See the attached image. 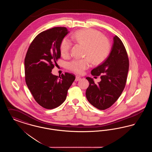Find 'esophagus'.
Returning <instances> with one entry per match:
<instances>
[{
    "instance_id": "esophagus-1",
    "label": "esophagus",
    "mask_w": 152,
    "mask_h": 152,
    "mask_svg": "<svg viewBox=\"0 0 152 152\" xmlns=\"http://www.w3.org/2000/svg\"><path fill=\"white\" fill-rule=\"evenodd\" d=\"M80 80H81V77H80V76H76V79H75V81H79Z\"/></svg>"
}]
</instances>
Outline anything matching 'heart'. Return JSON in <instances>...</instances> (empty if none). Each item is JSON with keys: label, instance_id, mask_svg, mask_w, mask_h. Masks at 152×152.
<instances>
[{"label": "heart", "instance_id": "obj_1", "mask_svg": "<svg viewBox=\"0 0 152 152\" xmlns=\"http://www.w3.org/2000/svg\"><path fill=\"white\" fill-rule=\"evenodd\" d=\"M72 39L77 43L85 46L84 56L87 58L74 60L68 64V68L73 72L81 74L91 64H100L109 56L111 44L108 39L103 36L100 31L96 29H85L76 32ZM72 44L66 38H64L60 42L59 50L63 58L69 56Z\"/></svg>", "mask_w": 152, "mask_h": 152}]
</instances>
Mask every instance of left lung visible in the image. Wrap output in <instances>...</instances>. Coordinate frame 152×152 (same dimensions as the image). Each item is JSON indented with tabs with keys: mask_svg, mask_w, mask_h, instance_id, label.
<instances>
[{
	"mask_svg": "<svg viewBox=\"0 0 152 152\" xmlns=\"http://www.w3.org/2000/svg\"><path fill=\"white\" fill-rule=\"evenodd\" d=\"M108 58L92 70L93 76H100L97 84L87 77L89 86L86 91L88 101L100 110L110 107L119 98L125 87L129 70V58L122 41L117 36Z\"/></svg>",
	"mask_w": 152,
	"mask_h": 152,
	"instance_id": "obj_1",
	"label": "left lung"
}]
</instances>
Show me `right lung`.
<instances>
[{
	"label": "right lung",
	"instance_id": "add662e5",
	"mask_svg": "<svg viewBox=\"0 0 152 152\" xmlns=\"http://www.w3.org/2000/svg\"><path fill=\"white\" fill-rule=\"evenodd\" d=\"M69 31L54 27L38 34L30 44L24 59L25 80L35 101L44 108H57L65 101L68 90L75 79L72 74L51 73L60 58L59 46Z\"/></svg>",
	"mask_w": 152,
	"mask_h": 152
}]
</instances>
